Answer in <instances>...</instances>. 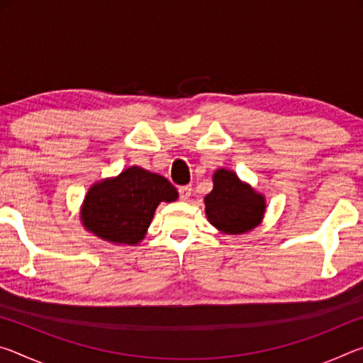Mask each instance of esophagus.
I'll return each mask as SVG.
<instances>
[{
    "label": "esophagus",
    "mask_w": 363,
    "mask_h": 363,
    "mask_svg": "<svg viewBox=\"0 0 363 363\" xmlns=\"http://www.w3.org/2000/svg\"><path fill=\"white\" fill-rule=\"evenodd\" d=\"M190 194H192V186H181L179 187V199L181 200H189L190 199Z\"/></svg>",
    "instance_id": "34e87169"
}]
</instances>
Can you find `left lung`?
I'll list each match as a JSON object with an SVG mask.
<instances>
[{
    "label": "left lung",
    "mask_w": 363,
    "mask_h": 363,
    "mask_svg": "<svg viewBox=\"0 0 363 363\" xmlns=\"http://www.w3.org/2000/svg\"><path fill=\"white\" fill-rule=\"evenodd\" d=\"M213 182V190L205 196V210L214 227L225 233H243L261 223L266 208L262 195L227 169H218Z\"/></svg>",
    "instance_id": "obj_1"
}]
</instances>
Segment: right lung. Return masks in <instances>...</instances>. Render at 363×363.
<instances>
[{"mask_svg":"<svg viewBox=\"0 0 363 363\" xmlns=\"http://www.w3.org/2000/svg\"><path fill=\"white\" fill-rule=\"evenodd\" d=\"M177 190L163 176L139 167L96 184L84 196L82 219L88 230L113 243L143 240L160 201H174Z\"/></svg>","mask_w":363,"mask_h":363,"instance_id":"right-lung-1","label":"right lung"}]
</instances>
